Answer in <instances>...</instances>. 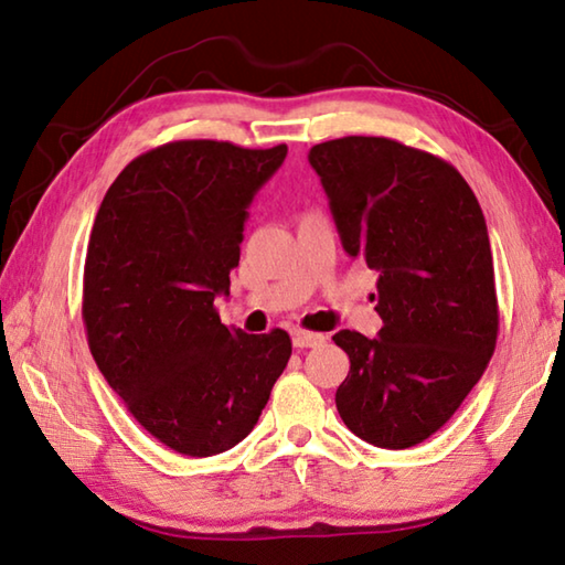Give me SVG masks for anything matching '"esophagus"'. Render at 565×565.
Instances as JSON below:
<instances>
[{"label":"esophagus","instance_id":"1","mask_svg":"<svg viewBox=\"0 0 565 565\" xmlns=\"http://www.w3.org/2000/svg\"><path fill=\"white\" fill-rule=\"evenodd\" d=\"M291 339H294L296 349H311V347H319V343L327 341L323 333H313V331H303V329H294Z\"/></svg>","mask_w":565,"mask_h":565}]
</instances>
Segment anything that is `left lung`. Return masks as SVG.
Here are the masks:
<instances>
[{"instance_id":"obj_1","label":"left lung","mask_w":565,"mask_h":565,"mask_svg":"<svg viewBox=\"0 0 565 565\" xmlns=\"http://www.w3.org/2000/svg\"><path fill=\"white\" fill-rule=\"evenodd\" d=\"M309 161L347 254L379 271V337H333L351 361L339 416L363 441L411 448L456 414L499 339L483 212L448 161L396 139H331Z\"/></svg>"}]
</instances>
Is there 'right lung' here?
Here are the masks:
<instances>
[{"mask_svg":"<svg viewBox=\"0 0 565 565\" xmlns=\"http://www.w3.org/2000/svg\"><path fill=\"white\" fill-rule=\"evenodd\" d=\"M286 145L181 139L114 179L84 262L82 319L94 361L141 428L204 458L252 434L291 356L284 329H228V294L248 204Z\"/></svg>","mask_w":565,"mask_h":565,"instance_id":"obj_1","label":"right lung"}]
</instances>
